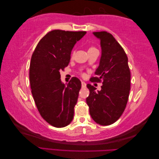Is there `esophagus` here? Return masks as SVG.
<instances>
[{"label":"esophagus","mask_w":159,"mask_h":159,"mask_svg":"<svg viewBox=\"0 0 159 159\" xmlns=\"http://www.w3.org/2000/svg\"><path fill=\"white\" fill-rule=\"evenodd\" d=\"M86 86V84L84 82H83V81H82V88H85Z\"/></svg>","instance_id":"esophagus-1"}]
</instances>
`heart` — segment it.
<instances>
[{
	"instance_id": "b5f03b06",
	"label": "heart",
	"mask_w": 159,
	"mask_h": 159,
	"mask_svg": "<svg viewBox=\"0 0 159 159\" xmlns=\"http://www.w3.org/2000/svg\"><path fill=\"white\" fill-rule=\"evenodd\" d=\"M94 48H94V47H90V48H89V50H90V49H94Z\"/></svg>"
}]
</instances>
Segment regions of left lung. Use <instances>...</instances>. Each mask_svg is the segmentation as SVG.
<instances>
[{
  "instance_id": "1",
  "label": "left lung",
  "mask_w": 159,
  "mask_h": 159,
  "mask_svg": "<svg viewBox=\"0 0 159 159\" xmlns=\"http://www.w3.org/2000/svg\"><path fill=\"white\" fill-rule=\"evenodd\" d=\"M99 39L102 56L91 82H101V90L87 84L90 90L86 103L90 115L97 124L111 125L119 119L127 104L130 90V71L124 48L106 31L93 32Z\"/></svg>"
}]
</instances>
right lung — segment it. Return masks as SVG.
Here are the masks:
<instances>
[{
	"label": "right lung",
	"instance_id": "add662e5",
	"mask_svg": "<svg viewBox=\"0 0 159 159\" xmlns=\"http://www.w3.org/2000/svg\"><path fill=\"white\" fill-rule=\"evenodd\" d=\"M86 31L53 30L41 39L31 56L30 80L37 108L45 121L56 128L70 124L82 86L73 77L61 82L60 70L69 64L70 53Z\"/></svg>",
	"mask_w": 159,
	"mask_h": 159
}]
</instances>
